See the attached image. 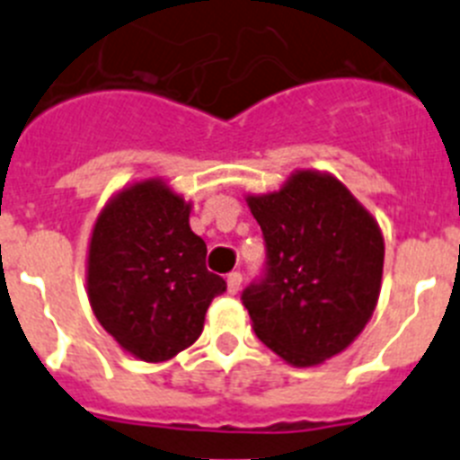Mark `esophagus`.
<instances>
[{"instance_id": "34e87169", "label": "esophagus", "mask_w": 460, "mask_h": 460, "mask_svg": "<svg viewBox=\"0 0 460 460\" xmlns=\"http://www.w3.org/2000/svg\"><path fill=\"white\" fill-rule=\"evenodd\" d=\"M239 290H242V274H239V271L227 274V292H230V295H237Z\"/></svg>"}]
</instances>
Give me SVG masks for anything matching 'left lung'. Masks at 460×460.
Instances as JSON below:
<instances>
[{
	"label": "left lung",
	"mask_w": 460,
	"mask_h": 460,
	"mask_svg": "<svg viewBox=\"0 0 460 460\" xmlns=\"http://www.w3.org/2000/svg\"><path fill=\"white\" fill-rule=\"evenodd\" d=\"M265 270L242 292L255 336L292 367L339 355L371 320L385 242L352 193L329 174L296 172L279 193L249 198Z\"/></svg>",
	"instance_id": "obj_1"
}]
</instances>
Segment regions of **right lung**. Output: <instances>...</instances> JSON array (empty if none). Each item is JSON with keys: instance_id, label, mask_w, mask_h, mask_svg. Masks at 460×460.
<instances>
[{"instance_id": "right-lung-1", "label": "right lung", "mask_w": 460, "mask_h": 460, "mask_svg": "<svg viewBox=\"0 0 460 460\" xmlns=\"http://www.w3.org/2000/svg\"><path fill=\"white\" fill-rule=\"evenodd\" d=\"M190 205L164 181L121 190L89 243V302L103 329L142 361L172 359L198 341L226 280L205 265L207 243L190 230Z\"/></svg>"}]
</instances>
